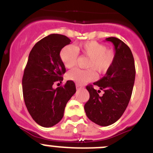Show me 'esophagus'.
Masks as SVG:
<instances>
[{"label":"esophagus","instance_id":"1","mask_svg":"<svg viewBox=\"0 0 153 153\" xmlns=\"http://www.w3.org/2000/svg\"><path fill=\"white\" fill-rule=\"evenodd\" d=\"M76 89H83V86H81V85H79V84H76Z\"/></svg>","mask_w":153,"mask_h":153}]
</instances>
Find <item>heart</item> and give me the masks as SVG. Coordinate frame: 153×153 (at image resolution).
I'll return each instance as SVG.
<instances>
[{"label":"heart","mask_w":153,"mask_h":153,"mask_svg":"<svg viewBox=\"0 0 153 153\" xmlns=\"http://www.w3.org/2000/svg\"><path fill=\"white\" fill-rule=\"evenodd\" d=\"M78 52L89 58L86 67L89 70L75 68L67 74L68 79L78 84L91 82L96 79V74H102L107 72L114 61L115 54L111 49H107L102 43L95 41L86 42L74 48L73 45H66L60 51V59L66 68H72L76 64Z\"/></svg>","instance_id":"b5f03b06"}]
</instances>
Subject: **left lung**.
<instances>
[{"mask_svg": "<svg viewBox=\"0 0 153 153\" xmlns=\"http://www.w3.org/2000/svg\"><path fill=\"white\" fill-rule=\"evenodd\" d=\"M106 41L114 45V61L105 76L93 83L99 86V90L94 89L92 85L86 86L89 99L84 105L88 118L104 127L116 122L125 111L136 75L134 56L130 48L115 37L107 38ZM101 90L104 92L102 96L98 94Z\"/></svg>", "mask_w": 153, "mask_h": 153, "instance_id": "8db88e82", "label": "left lung"}]
</instances>
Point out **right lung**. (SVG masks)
Here are the masks:
<instances>
[{"instance_id": "obj_1", "label": "right lung", "mask_w": 153, "mask_h": 153, "mask_svg": "<svg viewBox=\"0 0 153 153\" xmlns=\"http://www.w3.org/2000/svg\"><path fill=\"white\" fill-rule=\"evenodd\" d=\"M71 42L65 36L51 34L38 42L29 53L22 76V93L28 111L42 127H51L59 122L67 102L76 92L74 81L56 89L52 86L63 81L66 69L60 51Z\"/></svg>"}]
</instances>
